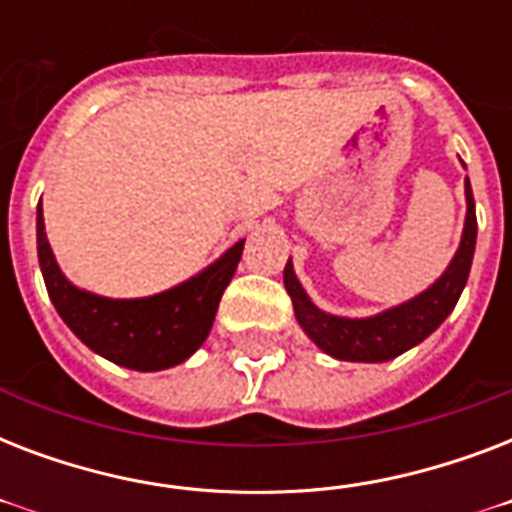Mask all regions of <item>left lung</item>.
Instances as JSON below:
<instances>
[{
	"label": "left lung",
	"mask_w": 512,
	"mask_h": 512,
	"mask_svg": "<svg viewBox=\"0 0 512 512\" xmlns=\"http://www.w3.org/2000/svg\"><path fill=\"white\" fill-rule=\"evenodd\" d=\"M465 199H468L465 231H462L460 249L444 276L409 303L396 305V308L369 316V319H342V316L319 311L311 303V297L305 295V289L300 287L292 260H289L284 268V287L292 297L295 316L300 327L305 329V335L311 337L324 353L340 358V361L377 364V361H390V358L401 356L404 350L420 345L430 332H436L460 300L462 289L468 284L473 252H476V201H473L468 180H465Z\"/></svg>",
	"instance_id": "obj_1"
}]
</instances>
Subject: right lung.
<instances>
[{
    "mask_svg": "<svg viewBox=\"0 0 512 512\" xmlns=\"http://www.w3.org/2000/svg\"><path fill=\"white\" fill-rule=\"evenodd\" d=\"M36 249L44 284L68 329L98 356L127 369L159 372L191 356L207 340L217 305L241 260L244 239L217 263L162 295L111 300L76 289L60 273L44 233L42 204L36 207Z\"/></svg>",
    "mask_w": 512,
    "mask_h": 512,
    "instance_id": "add662e5",
    "label": "right lung"
}]
</instances>
